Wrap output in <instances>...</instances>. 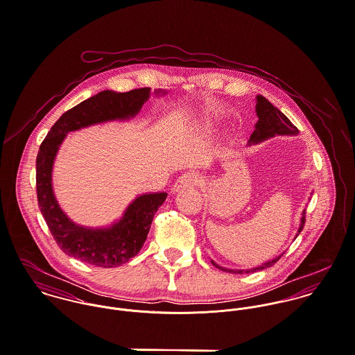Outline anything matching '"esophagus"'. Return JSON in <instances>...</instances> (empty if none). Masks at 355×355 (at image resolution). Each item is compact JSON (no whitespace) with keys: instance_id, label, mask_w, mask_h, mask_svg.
Listing matches in <instances>:
<instances>
[{"instance_id":"34e87169","label":"esophagus","mask_w":355,"mask_h":355,"mask_svg":"<svg viewBox=\"0 0 355 355\" xmlns=\"http://www.w3.org/2000/svg\"><path fill=\"white\" fill-rule=\"evenodd\" d=\"M200 183V178L196 172H186L183 173L182 176L178 178V180L175 182L173 187H172V191L176 193V191H180L186 187H190V186H197Z\"/></svg>"}]
</instances>
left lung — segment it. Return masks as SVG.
<instances>
[{
  "label": "left lung",
  "mask_w": 355,
  "mask_h": 355,
  "mask_svg": "<svg viewBox=\"0 0 355 355\" xmlns=\"http://www.w3.org/2000/svg\"><path fill=\"white\" fill-rule=\"evenodd\" d=\"M255 112H257V116H258V121L255 124V128H254L253 134L250 137V141L249 144H258V142H262L268 138H272L275 135H297L298 134V128L288 120V117L282 113L276 106H273L270 102L268 101L265 97L262 96H257V103H255ZM304 214L306 211L304 210L302 213V218H301V225H300V230H298V234L297 236L301 234V231L304 230ZM295 236V238H297ZM283 254L272 258L270 261L253 268V269H238V270H234V269H224L221 266H218L216 262L211 261V263L221 269V270H225V272H230V273H238V275H243L245 273H252V272H257V270H262V269H266L272 265H275L280 258H282Z\"/></svg>",
  "instance_id": "obj_1"
}]
</instances>
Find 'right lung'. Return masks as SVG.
<instances>
[{"label":"right lung","mask_w":355,"mask_h":355,"mask_svg":"<svg viewBox=\"0 0 355 355\" xmlns=\"http://www.w3.org/2000/svg\"><path fill=\"white\" fill-rule=\"evenodd\" d=\"M152 89L127 93L103 90L67 110L51 127L37 155V197L41 213L60 249L82 262L114 268L125 263L142 249L153 217L166 198V193L142 194L127 206L123 216L109 227L90 228L73 223L57 202L51 169L55 154L68 132L110 120L134 117L149 100ZM157 90L155 94H159Z\"/></svg>","instance_id":"1"}]
</instances>
